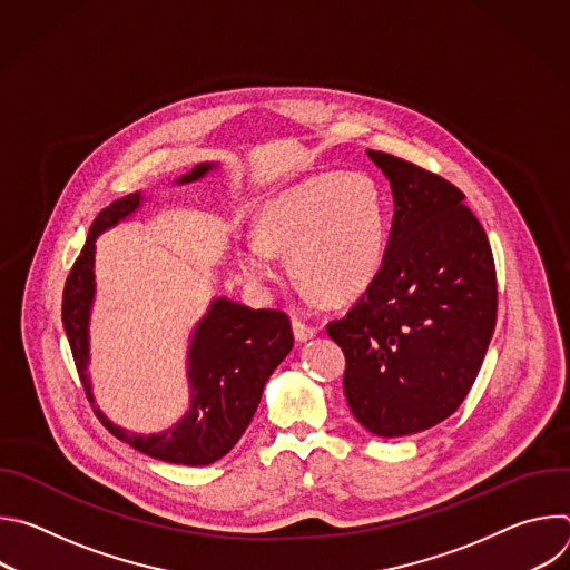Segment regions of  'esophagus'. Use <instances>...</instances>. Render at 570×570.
Segmentation results:
<instances>
[{
    "label": "esophagus",
    "mask_w": 570,
    "mask_h": 570,
    "mask_svg": "<svg viewBox=\"0 0 570 570\" xmlns=\"http://www.w3.org/2000/svg\"><path fill=\"white\" fill-rule=\"evenodd\" d=\"M293 334H295V338H297L299 343H306V341H311V338L317 334V327H313V324L302 322L299 317H293Z\"/></svg>",
    "instance_id": "1"
}]
</instances>
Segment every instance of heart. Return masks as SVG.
Masks as SVG:
<instances>
[{"label":"heart","instance_id":"obj_1","mask_svg":"<svg viewBox=\"0 0 570 570\" xmlns=\"http://www.w3.org/2000/svg\"><path fill=\"white\" fill-rule=\"evenodd\" d=\"M255 234L236 248L238 268L250 282H277V253H291L302 286L332 302L352 299L381 271L385 200L365 174H320L268 198L257 212Z\"/></svg>","mask_w":570,"mask_h":570}]
</instances>
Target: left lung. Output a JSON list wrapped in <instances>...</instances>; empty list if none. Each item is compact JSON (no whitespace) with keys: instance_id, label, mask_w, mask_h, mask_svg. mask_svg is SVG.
<instances>
[{"instance_id":"obj_1","label":"left lung","mask_w":570,"mask_h":570,"mask_svg":"<svg viewBox=\"0 0 570 570\" xmlns=\"http://www.w3.org/2000/svg\"><path fill=\"white\" fill-rule=\"evenodd\" d=\"M367 155L390 180V238L379 275L327 334L347 361L352 415L379 438H401L451 417L471 390L497 324V268L458 187Z\"/></svg>"}]
</instances>
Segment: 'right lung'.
Returning a JSON list of instances; mask_svg holds the SVG:
<instances>
[{
	"mask_svg": "<svg viewBox=\"0 0 570 570\" xmlns=\"http://www.w3.org/2000/svg\"><path fill=\"white\" fill-rule=\"evenodd\" d=\"M214 161L196 165L180 176L178 185L205 178ZM144 203L141 191L128 194L106 207L92 223L62 291V327L73 354L80 381L92 396L90 363V313L95 302V250L101 232L132 216ZM293 347L291 320L277 308H250L227 297L212 299L207 313L196 324L187 354L189 411L161 433L139 435L110 422L99 409L101 424L132 449L174 464L203 466L220 460L246 433L253 422L262 392L275 367Z\"/></svg>",
	"mask_w": 570,
	"mask_h": 570,
	"instance_id": "1",
	"label": "right lung"
}]
</instances>
